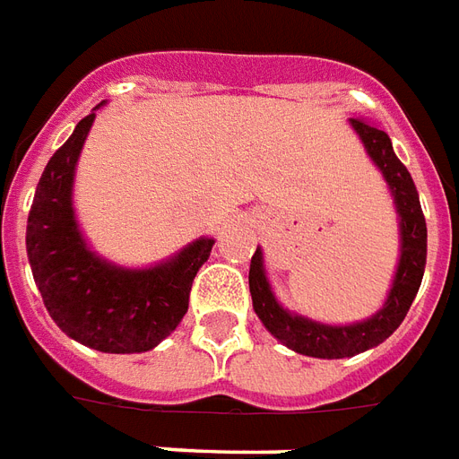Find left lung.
I'll use <instances>...</instances> for the list:
<instances>
[{"instance_id": "obj_1", "label": "left lung", "mask_w": 459, "mask_h": 459, "mask_svg": "<svg viewBox=\"0 0 459 459\" xmlns=\"http://www.w3.org/2000/svg\"><path fill=\"white\" fill-rule=\"evenodd\" d=\"M351 127L361 137L368 157L381 169L384 179L388 181V189L394 194L395 211H398L401 260L395 268L394 288L388 292L384 307L378 309L374 317L356 322V325H344V327H332V325L312 322L302 315H292L280 305L270 290L260 248L250 258V298H253V309L260 322L273 337L280 339L292 351L315 356V359H344V356L361 354L391 337L395 329L401 327V322L418 295L420 280H423L425 255H428V229H425V216L413 177L408 174L403 161L395 157L388 134L378 130L374 122L351 120Z\"/></svg>"}]
</instances>
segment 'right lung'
Instances as JSON below:
<instances>
[{
	"label": "right lung",
	"instance_id": "right-lung-1",
	"mask_svg": "<svg viewBox=\"0 0 459 459\" xmlns=\"http://www.w3.org/2000/svg\"><path fill=\"white\" fill-rule=\"evenodd\" d=\"M95 113L46 164L26 223V253L48 315L65 334L105 354H140L169 337L189 309L191 282L213 240L199 238L154 268L130 270L88 248L75 223V161Z\"/></svg>",
	"mask_w": 459,
	"mask_h": 459
}]
</instances>
